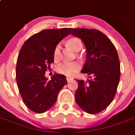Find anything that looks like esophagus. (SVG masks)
Segmentation results:
<instances>
[{"instance_id": "obj_1", "label": "esophagus", "mask_w": 135, "mask_h": 135, "mask_svg": "<svg viewBox=\"0 0 135 135\" xmlns=\"http://www.w3.org/2000/svg\"><path fill=\"white\" fill-rule=\"evenodd\" d=\"M73 78H71V77H66V80H67V81H70L71 80H72Z\"/></svg>"}]
</instances>
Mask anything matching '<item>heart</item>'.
<instances>
[{"instance_id":"1","label":"heart","mask_w":135,"mask_h":135,"mask_svg":"<svg viewBox=\"0 0 135 135\" xmlns=\"http://www.w3.org/2000/svg\"><path fill=\"white\" fill-rule=\"evenodd\" d=\"M66 44L74 51H77L82 47V43L81 40L78 38H69L66 41ZM53 56L54 60H58L60 58V45L58 44L55 47L53 52ZM80 69V64L77 62H63L56 68V71L58 73L64 75L66 76H73Z\"/></svg>"}]
</instances>
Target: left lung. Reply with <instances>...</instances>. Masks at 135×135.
Here are the masks:
<instances>
[{"label":"left lung","instance_id":"8db88e82","mask_svg":"<svg viewBox=\"0 0 135 135\" xmlns=\"http://www.w3.org/2000/svg\"><path fill=\"white\" fill-rule=\"evenodd\" d=\"M86 47L87 58L82 73L92 79L78 80L75 101L90 114L106 109L114 98L120 78V63L118 52L111 40L96 29L70 28Z\"/></svg>","mask_w":135,"mask_h":135}]
</instances>
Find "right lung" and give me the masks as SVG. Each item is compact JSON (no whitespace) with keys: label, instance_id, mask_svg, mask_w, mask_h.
I'll list each match as a JSON object with an SVG mask.
<instances>
[{"label":"right lung","instance_id":"add662e5","mask_svg":"<svg viewBox=\"0 0 135 135\" xmlns=\"http://www.w3.org/2000/svg\"><path fill=\"white\" fill-rule=\"evenodd\" d=\"M69 35L67 28L43 30L28 38L21 48L16 64V81L24 104L33 112L42 113L50 109L67 83L63 75L55 73L47 81L45 74L54 61L55 47Z\"/></svg>","mask_w":135,"mask_h":135}]
</instances>
